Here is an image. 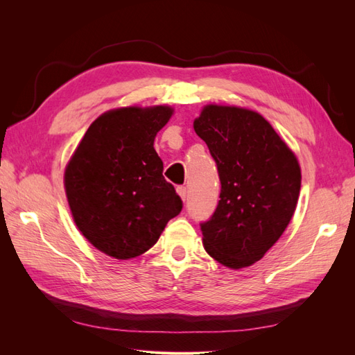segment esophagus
Instances as JSON below:
<instances>
[{
  "label": "esophagus",
  "instance_id": "esophagus-1",
  "mask_svg": "<svg viewBox=\"0 0 355 355\" xmlns=\"http://www.w3.org/2000/svg\"><path fill=\"white\" fill-rule=\"evenodd\" d=\"M176 191H178V194L180 196L182 201H185L187 197H188V189H187V187H178Z\"/></svg>",
  "mask_w": 355,
  "mask_h": 355
}]
</instances>
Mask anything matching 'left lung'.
Masks as SVG:
<instances>
[{"mask_svg": "<svg viewBox=\"0 0 355 355\" xmlns=\"http://www.w3.org/2000/svg\"><path fill=\"white\" fill-rule=\"evenodd\" d=\"M194 130L207 144L220 179L218 207L201 223L204 250L241 270L261 261L293 218L297 157L259 112L241 106L206 105Z\"/></svg>", "mask_w": 355, "mask_h": 355, "instance_id": "left-lung-1", "label": "left lung"}]
</instances>
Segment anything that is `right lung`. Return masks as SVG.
<instances>
[{
    "instance_id": "add662e5",
    "label": "right lung",
    "mask_w": 355,
    "mask_h": 355,
    "mask_svg": "<svg viewBox=\"0 0 355 355\" xmlns=\"http://www.w3.org/2000/svg\"><path fill=\"white\" fill-rule=\"evenodd\" d=\"M173 112L168 105L103 112L65 167L63 185L75 225L93 247L114 259L148 252L182 210L154 149L157 133Z\"/></svg>"
}]
</instances>
